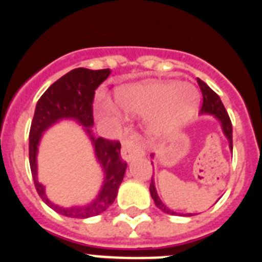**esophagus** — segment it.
<instances>
[{"label":"esophagus","instance_id":"esophagus-1","mask_svg":"<svg viewBox=\"0 0 262 262\" xmlns=\"http://www.w3.org/2000/svg\"><path fill=\"white\" fill-rule=\"evenodd\" d=\"M143 155V148L140 147L135 139L133 138H124L122 140V157L126 161H129L135 156H142Z\"/></svg>","mask_w":262,"mask_h":262}]
</instances>
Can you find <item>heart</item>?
I'll list each match as a JSON object with an SVG mask.
<instances>
[{
    "mask_svg": "<svg viewBox=\"0 0 262 262\" xmlns=\"http://www.w3.org/2000/svg\"><path fill=\"white\" fill-rule=\"evenodd\" d=\"M115 99L128 113H154L149 119V128L156 135H164L174 131L193 117L200 103V94L187 82L151 81L119 88ZM103 110L111 111V106L105 103Z\"/></svg>",
    "mask_w": 262,
    "mask_h": 262,
    "instance_id": "heart-1",
    "label": "heart"
}]
</instances>
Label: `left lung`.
<instances>
[{"label":"left lung","mask_w":262,"mask_h":262,"mask_svg":"<svg viewBox=\"0 0 262 262\" xmlns=\"http://www.w3.org/2000/svg\"><path fill=\"white\" fill-rule=\"evenodd\" d=\"M196 82L200 85V89L202 92V97H203V102H202V107H201V113H209V114L215 115L217 119L221 120L222 123V128H223L224 134L228 138V142H230V147L232 149V123H231L230 115L227 113L226 107L222 103L221 98L215 93L214 90L209 86V85L203 82L201 78H196ZM149 191H151V195L155 201V205L159 207L160 210L165 214H170L174 215L177 212L172 211V210H169L168 207L164 206V203L160 201L159 195L156 193V187H155V182L154 180H151V185H149ZM191 215V214H190Z\"/></svg>","instance_id":"obj_1"}]
</instances>
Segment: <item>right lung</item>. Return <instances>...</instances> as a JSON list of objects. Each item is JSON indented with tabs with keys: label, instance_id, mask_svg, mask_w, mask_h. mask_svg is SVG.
<instances>
[{
	"label": "right lung",
	"instance_id": "right-lung-1",
	"mask_svg": "<svg viewBox=\"0 0 262 262\" xmlns=\"http://www.w3.org/2000/svg\"><path fill=\"white\" fill-rule=\"evenodd\" d=\"M108 75H110V69L92 71L86 68H76L55 81L36 103L29 136V157L32 180L41 200L51 209L66 216L77 217V219L96 216L102 214L113 205L117 198L119 185L123 181L127 168V163L120 156V143L119 140H110L105 138H93V136L90 138L96 149L97 159L102 164L106 174L101 193L93 203L85 207L62 209L47 200L45 186L39 184L36 180V151H38L39 140L41 133L46 128L62 118H73L78 120L82 126L86 127L85 128L86 133L92 135L90 127L94 123V94L97 88L108 77Z\"/></svg>",
	"mask_w": 262,
	"mask_h": 262
}]
</instances>
